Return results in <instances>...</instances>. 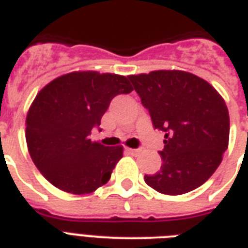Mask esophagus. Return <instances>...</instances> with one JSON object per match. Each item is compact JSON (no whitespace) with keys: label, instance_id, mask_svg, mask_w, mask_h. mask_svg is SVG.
<instances>
[{"label":"esophagus","instance_id":"1","mask_svg":"<svg viewBox=\"0 0 248 248\" xmlns=\"http://www.w3.org/2000/svg\"><path fill=\"white\" fill-rule=\"evenodd\" d=\"M126 152H127L128 155H140V152H141V149H131V148H127L126 149Z\"/></svg>","mask_w":248,"mask_h":248}]
</instances>
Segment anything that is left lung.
I'll return each mask as SVG.
<instances>
[{"mask_svg": "<svg viewBox=\"0 0 248 248\" xmlns=\"http://www.w3.org/2000/svg\"><path fill=\"white\" fill-rule=\"evenodd\" d=\"M153 127L165 132L162 166L145 175L163 194H184L206 183L223 161L229 141V113L224 99L204 79L183 71L128 76Z\"/></svg>", "mask_w": 248, "mask_h": 248, "instance_id": "obj_1", "label": "left lung"}]
</instances>
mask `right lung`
<instances>
[{"mask_svg": "<svg viewBox=\"0 0 248 248\" xmlns=\"http://www.w3.org/2000/svg\"><path fill=\"white\" fill-rule=\"evenodd\" d=\"M132 87L124 76L72 72L46 85L29 108L25 139L40 172L54 186L87 194L108 183L124 148L93 143L110 101Z\"/></svg>", "mask_w": 248, "mask_h": 248, "instance_id": "add662e5", "label": "right lung"}]
</instances>
